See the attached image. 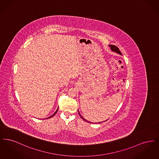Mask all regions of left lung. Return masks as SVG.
Listing matches in <instances>:
<instances>
[{
    "label": "left lung",
    "instance_id": "8db88e82",
    "mask_svg": "<svg viewBox=\"0 0 159 159\" xmlns=\"http://www.w3.org/2000/svg\"><path fill=\"white\" fill-rule=\"evenodd\" d=\"M110 47L111 48V49L114 51V52H117V53H119L120 55H121V52L120 51V50H119V49L116 46L113 45H110ZM79 115H80V117L82 118V119H83V120H84V121H87V122H89V123H91V122H89V121H88V120H86V119H84V118H83V117L80 115V114L79 113ZM101 123V122H100Z\"/></svg>",
    "mask_w": 159,
    "mask_h": 159
}]
</instances>
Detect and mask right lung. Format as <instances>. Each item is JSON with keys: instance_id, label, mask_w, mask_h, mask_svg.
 I'll return each mask as SVG.
<instances>
[{"instance_id": "obj_1", "label": "right lung", "mask_w": 159, "mask_h": 159, "mask_svg": "<svg viewBox=\"0 0 159 159\" xmlns=\"http://www.w3.org/2000/svg\"><path fill=\"white\" fill-rule=\"evenodd\" d=\"M58 108H57V111H55V113H54V114H52V116H50V117H48V118H46V119H49V118H51V117H53V116H54V115H55V114L57 113V111H58Z\"/></svg>"}]
</instances>
